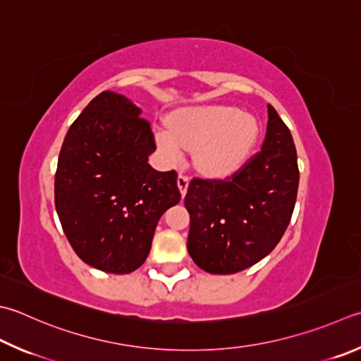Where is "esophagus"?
Segmentation results:
<instances>
[{"label": "esophagus", "instance_id": "1", "mask_svg": "<svg viewBox=\"0 0 361 361\" xmlns=\"http://www.w3.org/2000/svg\"><path fill=\"white\" fill-rule=\"evenodd\" d=\"M188 182H190L188 176H185V174H179V178H178V187H179V190H180L182 196H185V193H187Z\"/></svg>", "mask_w": 361, "mask_h": 361}]
</instances>
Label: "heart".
I'll use <instances>...</instances> for the list:
<instances>
[{"mask_svg":"<svg viewBox=\"0 0 361 361\" xmlns=\"http://www.w3.org/2000/svg\"><path fill=\"white\" fill-rule=\"evenodd\" d=\"M259 126L235 106L188 108L171 119V130L157 128L155 141L169 163L179 165L183 149L195 154L200 171L228 176L239 169L253 151Z\"/></svg>","mask_w":361,"mask_h":361,"instance_id":"b5f03b06","label":"heart"}]
</instances>
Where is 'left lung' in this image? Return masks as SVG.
<instances>
[{"label": "left lung", "mask_w": 361, "mask_h": 361, "mask_svg": "<svg viewBox=\"0 0 361 361\" xmlns=\"http://www.w3.org/2000/svg\"><path fill=\"white\" fill-rule=\"evenodd\" d=\"M261 152L226 180L193 179L185 207L190 214L187 250L200 269L231 275L267 256L286 231L298 190L294 140L276 110Z\"/></svg>", "instance_id": "1"}]
</instances>
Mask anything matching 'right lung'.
<instances>
[{
	"label": "right lung",
	"instance_id": "add662e5",
	"mask_svg": "<svg viewBox=\"0 0 361 361\" xmlns=\"http://www.w3.org/2000/svg\"><path fill=\"white\" fill-rule=\"evenodd\" d=\"M135 102L100 92L61 147L54 206L78 257L108 274H130L151 251L160 216L180 201L176 171L149 165L154 133Z\"/></svg>",
	"mask_w": 361,
	"mask_h": 361
}]
</instances>
